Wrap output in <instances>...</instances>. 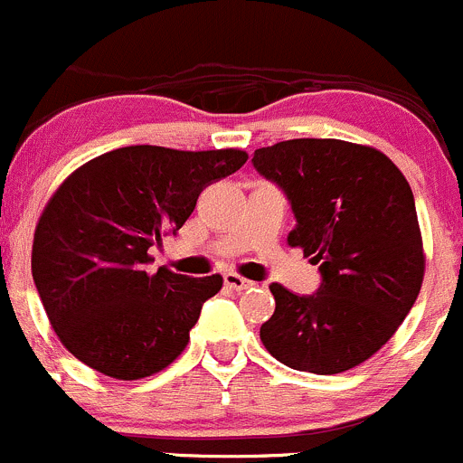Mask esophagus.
I'll return each instance as SVG.
<instances>
[{
	"mask_svg": "<svg viewBox=\"0 0 463 463\" xmlns=\"http://www.w3.org/2000/svg\"><path fill=\"white\" fill-rule=\"evenodd\" d=\"M225 286L232 288V290H236V292H242V290H247V288L254 286V281L238 277V274H233V272H227L225 274Z\"/></svg>",
	"mask_w": 463,
	"mask_h": 463,
	"instance_id": "obj_1",
	"label": "esophagus"
}]
</instances>
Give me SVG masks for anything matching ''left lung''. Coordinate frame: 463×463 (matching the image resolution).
Segmentation results:
<instances>
[{"instance_id":"1","label":"left lung","mask_w":463,"mask_h":463,"mask_svg":"<svg viewBox=\"0 0 463 463\" xmlns=\"http://www.w3.org/2000/svg\"><path fill=\"white\" fill-rule=\"evenodd\" d=\"M256 173L286 195L288 245L319 265L317 292L272 283L265 349L297 372L331 376L372 358L396 333L423 281L414 195L381 150L340 139H290L254 150Z\"/></svg>"}]
</instances>
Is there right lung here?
Here are the masks:
<instances>
[{
  "instance_id": "obj_1",
  "label": "right lung",
  "mask_w": 463,
  "mask_h": 463,
  "mask_svg": "<svg viewBox=\"0 0 463 463\" xmlns=\"http://www.w3.org/2000/svg\"><path fill=\"white\" fill-rule=\"evenodd\" d=\"M247 162L242 150L126 146L71 173L49 200L31 269L47 317L80 363L118 381L153 376L184 351L203 304L222 288L166 268L148 250L177 233L198 195Z\"/></svg>"
}]
</instances>
